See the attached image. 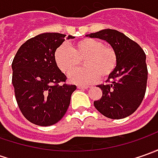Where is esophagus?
Wrapping results in <instances>:
<instances>
[{
	"label": "esophagus",
	"instance_id": "34e87169",
	"mask_svg": "<svg viewBox=\"0 0 158 158\" xmlns=\"http://www.w3.org/2000/svg\"><path fill=\"white\" fill-rule=\"evenodd\" d=\"M88 86H82V85H78L77 86V89H88Z\"/></svg>",
	"mask_w": 158,
	"mask_h": 158
}]
</instances>
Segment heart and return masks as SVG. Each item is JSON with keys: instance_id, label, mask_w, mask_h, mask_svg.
I'll list each match as a JSON object with an SVG mask.
<instances>
[{"instance_id": "obj_1", "label": "heart", "mask_w": 158, "mask_h": 158, "mask_svg": "<svg viewBox=\"0 0 158 158\" xmlns=\"http://www.w3.org/2000/svg\"><path fill=\"white\" fill-rule=\"evenodd\" d=\"M54 60L58 68L66 75L72 74L84 60L85 69L70 76V81L77 84L92 83L99 76L106 79L113 74L118 65V55L114 48L89 38L77 41L72 47L60 46L54 52Z\"/></svg>"}]
</instances>
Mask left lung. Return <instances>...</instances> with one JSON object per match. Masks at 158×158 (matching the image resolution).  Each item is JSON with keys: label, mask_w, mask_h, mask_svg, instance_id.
Returning <instances> with one entry per match:
<instances>
[{"label": "left lung", "mask_w": 158, "mask_h": 158, "mask_svg": "<svg viewBox=\"0 0 158 158\" xmlns=\"http://www.w3.org/2000/svg\"><path fill=\"white\" fill-rule=\"evenodd\" d=\"M107 41L118 55V65L106 84L98 85L103 92L94 106L107 118L119 119L131 115L145 96L148 79L146 54L142 47L124 34L106 29L86 35Z\"/></svg>", "instance_id": "1"}]
</instances>
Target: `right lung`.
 <instances>
[{
	"mask_svg": "<svg viewBox=\"0 0 158 158\" xmlns=\"http://www.w3.org/2000/svg\"><path fill=\"white\" fill-rule=\"evenodd\" d=\"M65 34L42 33L23 44L12 62V84L18 107L30 122L52 126L65 115L71 95L76 89L68 84L60 70L54 52L66 39Z\"/></svg>",
	"mask_w": 158,
	"mask_h": 158,
	"instance_id": "obj_1",
	"label": "right lung"
}]
</instances>
